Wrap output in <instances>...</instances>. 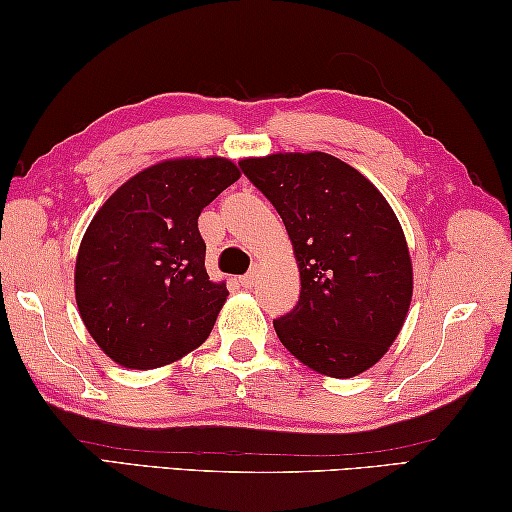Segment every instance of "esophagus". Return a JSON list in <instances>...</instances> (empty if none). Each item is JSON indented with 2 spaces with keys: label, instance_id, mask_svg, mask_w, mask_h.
<instances>
[{
  "label": "esophagus",
  "instance_id": "1",
  "mask_svg": "<svg viewBox=\"0 0 512 512\" xmlns=\"http://www.w3.org/2000/svg\"><path fill=\"white\" fill-rule=\"evenodd\" d=\"M257 277H259V268L255 266L253 271H250V273H246L244 277H241V280H239V282H241V287H246V289H248V287H253V284L257 282Z\"/></svg>",
  "mask_w": 512,
  "mask_h": 512
}]
</instances>
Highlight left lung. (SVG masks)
I'll use <instances>...</instances> for the list:
<instances>
[{"instance_id": "left-lung-1", "label": "left lung", "mask_w": 512, "mask_h": 512, "mask_svg": "<svg viewBox=\"0 0 512 512\" xmlns=\"http://www.w3.org/2000/svg\"><path fill=\"white\" fill-rule=\"evenodd\" d=\"M273 203L300 271V300L273 320L277 339L320 375L375 366L409 314L413 266L393 207L329 153H271L239 162Z\"/></svg>"}]
</instances>
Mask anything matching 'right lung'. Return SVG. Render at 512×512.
<instances>
[{
    "mask_svg": "<svg viewBox=\"0 0 512 512\" xmlns=\"http://www.w3.org/2000/svg\"><path fill=\"white\" fill-rule=\"evenodd\" d=\"M239 176L235 162L216 155L162 160L94 214L74 293L85 329L119 366H167L210 336L228 289L205 271L198 216Z\"/></svg>",
    "mask_w": 512,
    "mask_h": 512,
    "instance_id": "add662e5",
    "label": "right lung"
}]
</instances>
